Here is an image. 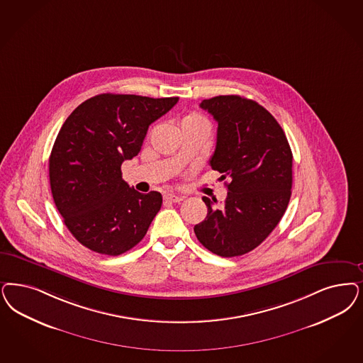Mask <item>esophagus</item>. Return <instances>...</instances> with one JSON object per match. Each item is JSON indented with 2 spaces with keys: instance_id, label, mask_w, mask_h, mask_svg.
<instances>
[{
  "instance_id": "obj_1",
  "label": "esophagus",
  "mask_w": 363,
  "mask_h": 363,
  "mask_svg": "<svg viewBox=\"0 0 363 363\" xmlns=\"http://www.w3.org/2000/svg\"><path fill=\"white\" fill-rule=\"evenodd\" d=\"M184 200L181 196H175V194H166L164 196V201H167V202H181V201Z\"/></svg>"
}]
</instances>
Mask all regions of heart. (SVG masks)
Masks as SVG:
<instances>
[{
  "instance_id": "heart-1",
  "label": "heart",
  "mask_w": 363,
  "mask_h": 363,
  "mask_svg": "<svg viewBox=\"0 0 363 363\" xmlns=\"http://www.w3.org/2000/svg\"><path fill=\"white\" fill-rule=\"evenodd\" d=\"M203 125L206 128H211L208 119L197 113H189L188 116H185L181 122V125Z\"/></svg>"
}]
</instances>
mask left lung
I'll return each instance as SVG.
<instances>
[{
  "label": "left lung",
  "instance_id": "1",
  "mask_svg": "<svg viewBox=\"0 0 363 363\" xmlns=\"http://www.w3.org/2000/svg\"><path fill=\"white\" fill-rule=\"evenodd\" d=\"M200 107L218 123L209 164L230 182L221 208L202 197L208 216L194 233L221 257L241 256L269 236L287 209L292 151L277 121L255 100L221 95L202 100Z\"/></svg>",
  "mask_w": 363,
  "mask_h": 363
}]
</instances>
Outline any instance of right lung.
Returning a JSON list of instances; mask_svg holds the SVG:
<instances>
[{
	"instance_id": "obj_1",
	"label": "right lung",
	"mask_w": 363,
	"mask_h": 363,
	"mask_svg": "<svg viewBox=\"0 0 363 363\" xmlns=\"http://www.w3.org/2000/svg\"><path fill=\"white\" fill-rule=\"evenodd\" d=\"M177 101L100 94L62 125L50 152V190L64 224L88 250L118 256L145 238L162 196L130 188L121 166L138 155L149 125Z\"/></svg>"
}]
</instances>
